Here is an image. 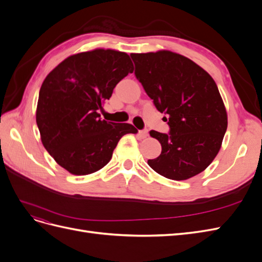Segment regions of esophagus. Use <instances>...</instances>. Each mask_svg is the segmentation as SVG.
I'll return each mask as SVG.
<instances>
[{
  "label": "esophagus",
  "instance_id": "34e87169",
  "mask_svg": "<svg viewBox=\"0 0 262 262\" xmlns=\"http://www.w3.org/2000/svg\"><path fill=\"white\" fill-rule=\"evenodd\" d=\"M147 137V130H140L138 132V138L139 139H145Z\"/></svg>",
  "mask_w": 262,
  "mask_h": 262
}]
</instances>
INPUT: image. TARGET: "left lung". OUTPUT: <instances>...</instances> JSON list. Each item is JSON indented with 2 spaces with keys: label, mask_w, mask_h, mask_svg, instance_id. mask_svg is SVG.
Returning a JSON list of instances; mask_svg holds the SVG:
<instances>
[{
  "label": "left lung",
  "mask_w": 262,
  "mask_h": 262,
  "mask_svg": "<svg viewBox=\"0 0 262 262\" xmlns=\"http://www.w3.org/2000/svg\"><path fill=\"white\" fill-rule=\"evenodd\" d=\"M136 77L169 125V133L149 131L161 155L149 167L172 180H186L213 162L227 129V114L211 75L184 55L162 50L131 53Z\"/></svg>",
  "instance_id": "1"
}]
</instances>
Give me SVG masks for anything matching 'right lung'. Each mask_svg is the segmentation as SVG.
<instances>
[{"mask_svg":"<svg viewBox=\"0 0 262 262\" xmlns=\"http://www.w3.org/2000/svg\"><path fill=\"white\" fill-rule=\"evenodd\" d=\"M133 69L126 53L96 49L71 55L47 75L36 121L45 148L61 167L78 176L97 171L112 160L124 134L138 132L130 123L101 120L98 114Z\"/></svg>","mask_w":262,"mask_h":262,"instance_id":"add662e5","label":"right lung"}]
</instances>
